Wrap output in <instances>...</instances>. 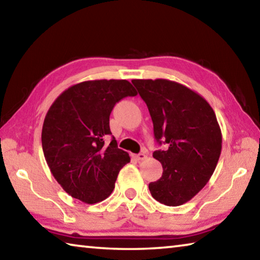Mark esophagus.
Returning <instances> with one entry per match:
<instances>
[{
	"instance_id": "obj_1",
	"label": "esophagus",
	"mask_w": 260,
	"mask_h": 260,
	"mask_svg": "<svg viewBox=\"0 0 260 260\" xmlns=\"http://www.w3.org/2000/svg\"><path fill=\"white\" fill-rule=\"evenodd\" d=\"M134 158L136 160H144V159H147L148 156L146 152H141V153H138V155H134Z\"/></svg>"
}]
</instances>
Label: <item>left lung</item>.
Listing matches in <instances>:
<instances>
[{
  "label": "left lung",
  "instance_id": "obj_1",
  "mask_svg": "<svg viewBox=\"0 0 260 260\" xmlns=\"http://www.w3.org/2000/svg\"><path fill=\"white\" fill-rule=\"evenodd\" d=\"M150 112L155 139L167 143L153 158L161 162L159 180L149 183L153 199L179 206L203 189L221 153L222 136L211 105L196 91L166 79L132 80Z\"/></svg>",
  "mask_w": 260,
  "mask_h": 260
}]
</instances>
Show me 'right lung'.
<instances>
[{"instance_id": "1", "label": "right lung", "mask_w": 260, "mask_h": 260, "mask_svg": "<svg viewBox=\"0 0 260 260\" xmlns=\"http://www.w3.org/2000/svg\"><path fill=\"white\" fill-rule=\"evenodd\" d=\"M138 95L127 80H89L64 90L48 110L42 149L50 172L61 188L87 204L111 195L118 173L129 162L117 141L105 144L110 113L117 102Z\"/></svg>"}]
</instances>
